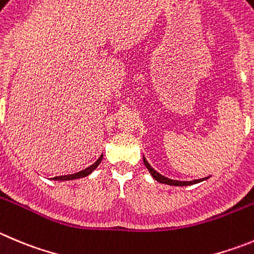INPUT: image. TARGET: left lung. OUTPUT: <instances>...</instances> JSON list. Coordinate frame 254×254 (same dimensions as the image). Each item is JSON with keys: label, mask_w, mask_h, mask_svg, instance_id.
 <instances>
[{"label": "left lung", "mask_w": 254, "mask_h": 254, "mask_svg": "<svg viewBox=\"0 0 254 254\" xmlns=\"http://www.w3.org/2000/svg\"><path fill=\"white\" fill-rule=\"evenodd\" d=\"M144 160V164H145V167L148 168L149 173L151 174V177L155 179L156 182H159V183H163V184H168V186H177V187H184V186H191V184H196L199 183V182H203L204 179H194V181L191 182H181V181H173V179H169V178L164 177V175L159 174V173L156 172V170H154L153 168L150 167V164H149L148 162H146L145 158H143ZM207 179V178H205Z\"/></svg>", "instance_id": "obj_1"}]
</instances>
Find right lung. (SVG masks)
I'll return each mask as SVG.
<instances>
[{
    "mask_svg": "<svg viewBox=\"0 0 254 254\" xmlns=\"http://www.w3.org/2000/svg\"><path fill=\"white\" fill-rule=\"evenodd\" d=\"M101 160H103V155H100V158H99L96 162L94 163L92 165H90V167H87L86 169L81 170V172H77L75 173V174H68V175H61V177H55L52 178V179H55V181H73V179H79V178H84V177H87L89 174H91L92 172H94L96 168H98V165L100 164Z\"/></svg>",
    "mask_w": 254,
    "mask_h": 254,
    "instance_id": "1",
    "label": "right lung"
}]
</instances>
